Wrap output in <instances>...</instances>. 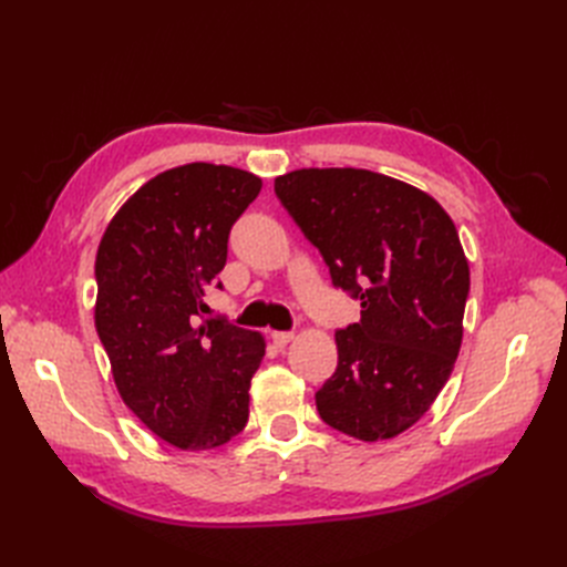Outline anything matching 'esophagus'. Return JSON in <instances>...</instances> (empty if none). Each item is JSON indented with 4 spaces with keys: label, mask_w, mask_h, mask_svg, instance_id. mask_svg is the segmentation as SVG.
Masks as SVG:
<instances>
[{
    "label": "esophagus",
    "mask_w": 567,
    "mask_h": 567,
    "mask_svg": "<svg viewBox=\"0 0 567 567\" xmlns=\"http://www.w3.org/2000/svg\"><path fill=\"white\" fill-rule=\"evenodd\" d=\"M293 338H296V333H290V331H274L271 333V340L277 348H286L288 342H293Z\"/></svg>",
    "instance_id": "obj_1"
}]
</instances>
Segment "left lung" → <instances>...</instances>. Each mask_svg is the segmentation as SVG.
Segmentation results:
<instances>
[{"label":"left lung","instance_id":"8db88e82","mask_svg":"<svg viewBox=\"0 0 567 567\" xmlns=\"http://www.w3.org/2000/svg\"><path fill=\"white\" fill-rule=\"evenodd\" d=\"M362 321L336 333L338 369L317 392L323 423L362 442L409 431L450 381L471 269L458 231L421 188L357 167H302L274 179Z\"/></svg>","mask_w":567,"mask_h":567}]
</instances>
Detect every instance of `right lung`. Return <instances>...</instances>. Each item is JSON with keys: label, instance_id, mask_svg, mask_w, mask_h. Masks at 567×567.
<instances>
[{"label": "right lung", "instance_id": "right-lung-1", "mask_svg": "<svg viewBox=\"0 0 567 567\" xmlns=\"http://www.w3.org/2000/svg\"><path fill=\"white\" fill-rule=\"evenodd\" d=\"M260 188L231 165L165 169L120 205L96 250L94 326L115 388L153 435L184 452L221 447L248 423L265 336L203 319V298Z\"/></svg>", "mask_w": 567, "mask_h": 567}]
</instances>
